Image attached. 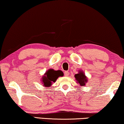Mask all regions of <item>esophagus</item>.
I'll list each match as a JSON object with an SVG mask.
<instances>
[{"label":"esophagus","mask_w":124,"mask_h":124,"mask_svg":"<svg viewBox=\"0 0 124 124\" xmlns=\"http://www.w3.org/2000/svg\"><path fill=\"white\" fill-rule=\"evenodd\" d=\"M69 74H70V72L68 71H65L64 73V75L65 76H68Z\"/></svg>","instance_id":"34e87169"}]
</instances>
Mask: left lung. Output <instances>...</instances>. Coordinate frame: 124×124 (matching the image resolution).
I'll return each instance as SVG.
<instances>
[{"instance_id": "8db88e82", "label": "left lung", "mask_w": 124, "mask_h": 124, "mask_svg": "<svg viewBox=\"0 0 124 124\" xmlns=\"http://www.w3.org/2000/svg\"><path fill=\"white\" fill-rule=\"evenodd\" d=\"M75 77L76 78V80L77 81V82H78L81 86L84 87L86 82L87 81V79L84 72H82V71H80L78 73L76 74Z\"/></svg>"}]
</instances>
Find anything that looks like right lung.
Masks as SVG:
<instances>
[{"mask_svg": "<svg viewBox=\"0 0 124 124\" xmlns=\"http://www.w3.org/2000/svg\"><path fill=\"white\" fill-rule=\"evenodd\" d=\"M63 75L61 71H54L50 69L45 73L42 77V84L45 87H50L52 82H55L58 77L62 76Z\"/></svg>", "mask_w": 124, "mask_h": 124, "instance_id": "obj_1", "label": "right lung"}]
</instances>
